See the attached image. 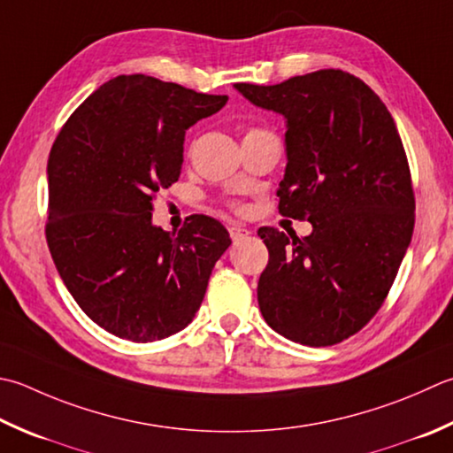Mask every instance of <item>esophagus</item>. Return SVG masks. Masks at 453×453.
I'll use <instances>...</instances> for the list:
<instances>
[{
    "label": "esophagus",
    "instance_id": "34e87169",
    "mask_svg": "<svg viewBox=\"0 0 453 453\" xmlns=\"http://www.w3.org/2000/svg\"><path fill=\"white\" fill-rule=\"evenodd\" d=\"M247 235H250V229L247 227H242V226L229 227V237H232L234 242H242V239H245Z\"/></svg>",
    "mask_w": 453,
    "mask_h": 453
}]
</instances>
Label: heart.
Listing matches in <instances>:
<instances>
[{"label": "heart", "mask_w": 453, "mask_h": 453, "mask_svg": "<svg viewBox=\"0 0 453 453\" xmlns=\"http://www.w3.org/2000/svg\"><path fill=\"white\" fill-rule=\"evenodd\" d=\"M251 133H261V131L259 129H251L250 133H247V135H251Z\"/></svg>", "instance_id": "1"}]
</instances>
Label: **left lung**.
I'll list each match as a JSON object with an SVG mask.
<instances>
[{"label": "left lung", "instance_id": "1", "mask_svg": "<svg viewBox=\"0 0 453 453\" xmlns=\"http://www.w3.org/2000/svg\"><path fill=\"white\" fill-rule=\"evenodd\" d=\"M287 119L279 211L312 234L261 227L269 263L257 285L261 314L287 340L324 348L357 334L391 290L414 229V190L387 105L343 70L274 86L235 84Z\"/></svg>", "mask_w": 453, "mask_h": 453}]
</instances>
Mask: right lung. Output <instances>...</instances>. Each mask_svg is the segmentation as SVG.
Masks as SVG:
<instances>
[{
	"mask_svg": "<svg viewBox=\"0 0 453 453\" xmlns=\"http://www.w3.org/2000/svg\"><path fill=\"white\" fill-rule=\"evenodd\" d=\"M227 96L131 74L78 105L52 143L47 243L70 295L105 332L157 342L184 330L232 245L202 214L179 234L153 226L155 194L179 180L184 133Z\"/></svg>",
	"mask_w": 453,
	"mask_h": 453,
	"instance_id": "obj_1",
	"label": "right lung"
}]
</instances>
